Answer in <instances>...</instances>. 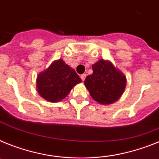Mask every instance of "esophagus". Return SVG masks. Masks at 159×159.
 Returning <instances> with one entry per match:
<instances>
[{"label":"esophagus","instance_id":"esophagus-1","mask_svg":"<svg viewBox=\"0 0 159 159\" xmlns=\"http://www.w3.org/2000/svg\"><path fill=\"white\" fill-rule=\"evenodd\" d=\"M85 78H86V74H81V78L82 81H84V80L85 79Z\"/></svg>","mask_w":159,"mask_h":159}]
</instances>
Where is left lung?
<instances>
[{"label": "left lung", "instance_id": "8db88e82", "mask_svg": "<svg viewBox=\"0 0 159 159\" xmlns=\"http://www.w3.org/2000/svg\"><path fill=\"white\" fill-rule=\"evenodd\" d=\"M92 69L93 74L87 76L84 81L90 96L100 104L115 102L125 90V76L109 61H98Z\"/></svg>", "mask_w": 159, "mask_h": 159}]
</instances>
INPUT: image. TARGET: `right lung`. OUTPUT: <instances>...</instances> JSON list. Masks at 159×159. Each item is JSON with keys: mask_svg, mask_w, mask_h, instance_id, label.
<instances>
[{"mask_svg": "<svg viewBox=\"0 0 159 159\" xmlns=\"http://www.w3.org/2000/svg\"><path fill=\"white\" fill-rule=\"evenodd\" d=\"M81 79L62 59L54 61L37 78V90L44 99L57 102L66 98Z\"/></svg>", "mask_w": 159, "mask_h": 159, "instance_id": "1", "label": "right lung"}]
</instances>
